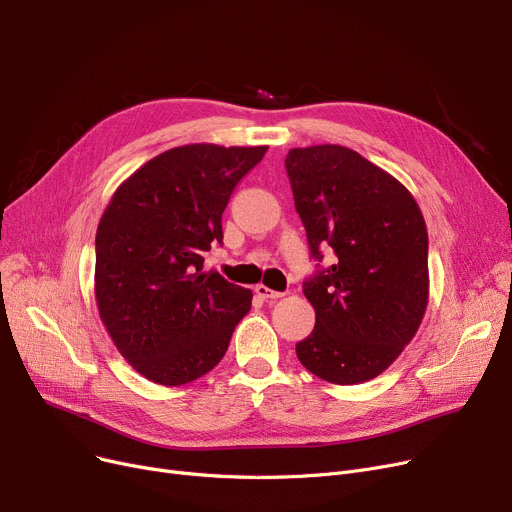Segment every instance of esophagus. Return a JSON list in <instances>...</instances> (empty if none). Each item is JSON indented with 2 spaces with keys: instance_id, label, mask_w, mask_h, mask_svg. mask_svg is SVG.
<instances>
[{
  "instance_id": "1",
  "label": "esophagus",
  "mask_w": 512,
  "mask_h": 512,
  "mask_svg": "<svg viewBox=\"0 0 512 512\" xmlns=\"http://www.w3.org/2000/svg\"><path fill=\"white\" fill-rule=\"evenodd\" d=\"M254 291H256V295L262 297V299H279V297H283L281 291H273V289H268L266 285H256Z\"/></svg>"
}]
</instances>
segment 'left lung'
Masks as SVG:
<instances>
[{
	"label": "left lung",
	"mask_w": 512,
	"mask_h": 512,
	"mask_svg": "<svg viewBox=\"0 0 512 512\" xmlns=\"http://www.w3.org/2000/svg\"><path fill=\"white\" fill-rule=\"evenodd\" d=\"M285 167L312 256L333 250L337 258L304 283L316 326L295 345L297 359L326 382H368L395 362L424 320V215L399 179L347 146L291 148Z\"/></svg>",
	"instance_id": "left-lung-1"
}]
</instances>
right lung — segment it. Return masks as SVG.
I'll use <instances>...</instances> for the list:
<instances>
[{"label": "right lung", "mask_w": 512, "mask_h": 512, "mask_svg": "<svg viewBox=\"0 0 512 512\" xmlns=\"http://www.w3.org/2000/svg\"><path fill=\"white\" fill-rule=\"evenodd\" d=\"M266 148H169L122 182L105 208L95 239L99 316L150 382L182 386L213 370L252 308L250 289L202 273V254L223 242L229 196Z\"/></svg>", "instance_id": "right-lung-1"}]
</instances>
